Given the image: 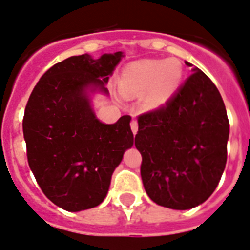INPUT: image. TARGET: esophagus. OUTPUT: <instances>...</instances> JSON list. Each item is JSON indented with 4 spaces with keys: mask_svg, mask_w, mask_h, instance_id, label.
Returning <instances> with one entry per match:
<instances>
[{
    "mask_svg": "<svg viewBox=\"0 0 250 250\" xmlns=\"http://www.w3.org/2000/svg\"><path fill=\"white\" fill-rule=\"evenodd\" d=\"M131 129H132V132H133V135H136V133H137L138 123H137V121H136V119H132V121H131Z\"/></svg>",
    "mask_w": 250,
    "mask_h": 250,
    "instance_id": "esophagus-1",
    "label": "esophagus"
}]
</instances>
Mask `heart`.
<instances>
[{
  "instance_id": "obj_1",
  "label": "heart",
  "mask_w": 250,
  "mask_h": 250,
  "mask_svg": "<svg viewBox=\"0 0 250 250\" xmlns=\"http://www.w3.org/2000/svg\"><path fill=\"white\" fill-rule=\"evenodd\" d=\"M183 75V64L177 58L137 61L123 70L119 89L129 98L144 93L142 103L146 108H159L177 93Z\"/></svg>"
}]
</instances>
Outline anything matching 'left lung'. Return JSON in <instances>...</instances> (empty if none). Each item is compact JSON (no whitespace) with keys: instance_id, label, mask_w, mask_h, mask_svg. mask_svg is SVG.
Segmentation results:
<instances>
[{"instance_id":"8db88e82","label":"left lung","mask_w":250,"mask_h":250,"mask_svg":"<svg viewBox=\"0 0 250 250\" xmlns=\"http://www.w3.org/2000/svg\"><path fill=\"white\" fill-rule=\"evenodd\" d=\"M137 121L135 145L142 155L141 178L148 197L173 209L205 202L228 159L229 119L215 83L194 68L169 102Z\"/></svg>"}]
</instances>
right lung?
<instances>
[{"label": "right lung", "mask_w": 250, "mask_h": 250, "mask_svg": "<svg viewBox=\"0 0 250 250\" xmlns=\"http://www.w3.org/2000/svg\"><path fill=\"white\" fill-rule=\"evenodd\" d=\"M122 52L73 56L52 66L31 91L22 131L26 156L41 189L54 205L77 212L103 202L114 169L133 145L131 117L114 125L98 121L85 94L106 89Z\"/></svg>", "instance_id": "obj_1"}]
</instances>
